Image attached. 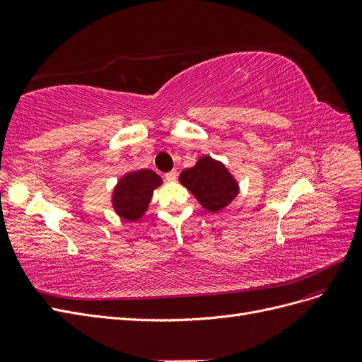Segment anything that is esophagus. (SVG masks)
Here are the masks:
<instances>
[{
    "mask_svg": "<svg viewBox=\"0 0 362 362\" xmlns=\"http://www.w3.org/2000/svg\"><path fill=\"white\" fill-rule=\"evenodd\" d=\"M164 178H166V181H169V182H173V181H177L178 173H177V170H170L164 175Z\"/></svg>",
    "mask_w": 362,
    "mask_h": 362,
    "instance_id": "1",
    "label": "esophagus"
}]
</instances>
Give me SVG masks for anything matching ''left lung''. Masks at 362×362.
Returning a JSON list of instances; mask_svg holds the SVG:
<instances>
[{"mask_svg":"<svg viewBox=\"0 0 362 362\" xmlns=\"http://www.w3.org/2000/svg\"><path fill=\"white\" fill-rule=\"evenodd\" d=\"M180 182L202 206L214 213L225 208L238 193V185L231 173L211 157H202L193 168L182 170Z\"/></svg>","mask_w":362,"mask_h":362,"instance_id":"left-lung-1","label":"left lung"}]
</instances>
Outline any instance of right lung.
I'll use <instances>...</instances> for the list:
<instances>
[{
  "instance_id": "1",
  "label": "right lung",
  "mask_w": 362,
  "mask_h": 362,
  "mask_svg": "<svg viewBox=\"0 0 362 362\" xmlns=\"http://www.w3.org/2000/svg\"><path fill=\"white\" fill-rule=\"evenodd\" d=\"M160 184L161 178L158 175L148 169L125 175L113 193L116 213L127 221H137L148 210L152 192Z\"/></svg>"
}]
</instances>
